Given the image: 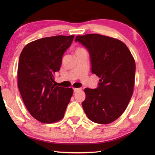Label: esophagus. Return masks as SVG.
<instances>
[{"label":"esophagus","instance_id":"1","mask_svg":"<svg viewBox=\"0 0 155 155\" xmlns=\"http://www.w3.org/2000/svg\"><path fill=\"white\" fill-rule=\"evenodd\" d=\"M81 88H73V91H74V93H77V92H78V91H81Z\"/></svg>","mask_w":155,"mask_h":155}]
</instances>
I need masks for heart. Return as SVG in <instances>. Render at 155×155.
I'll use <instances>...</instances> for the list:
<instances>
[{
	"label": "heart",
	"instance_id": "obj_1",
	"mask_svg": "<svg viewBox=\"0 0 155 155\" xmlns=\"http://www.w3.org/2000/svg\"><path fill=\"white\" fill-rule=\"evenodd\" d=\"M81 49H83V48H78L77 51H78V50H81Z\"/></svg>",
	"mask_w": 155,
	"mask_h": 155
}]
</instances>
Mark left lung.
Instances as JSON below:
<instances>
[{
	"instance_id": "1",
	"label": "left lung",
	"mask_w": 155,
	"mask_h": 155,
	"mask_svg": "<svg viewBox=\"0 0 155 155\" xmlns=\"http://www.w3.org/2000/svg\"><path fill=\"white\" fill-rule=\"evenodd\" d=\"M74 41L87 49L91 72L100 78L97 88L84 90V113L94 123L109 124L124 113L132 97L135 62L126 45L117 39L87 34Z\"/></svg>"
}]
</instances>
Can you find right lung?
Listing matches in <instances>:
<instances>
[{
	"instance_id": "1",
	"label": "right lung",
	"mask_w": 155,
	"mask_h": 155,
	"mask_svg": "<svg viewBox=\"0 0 155 155\" xmlns=\"http://www.w3.org/2000/svg\"><path fill=\"white\" fill-rule=\"evenodd\" d=\"M74 35L42 38L27 45L20 55L18 87L29 113L43 123L63 118L73 93L72 88L56 86L54 74Z\"/></svg>"
}]
</instances>
